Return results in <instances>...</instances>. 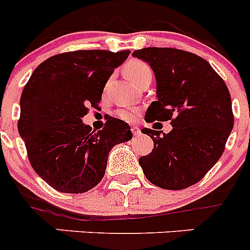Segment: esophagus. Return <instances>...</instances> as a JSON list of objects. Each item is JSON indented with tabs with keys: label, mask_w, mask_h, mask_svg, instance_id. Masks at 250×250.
I'll use <instances>...</instances> for the list:
<instances>
[{
	"label": "esophagus",
	"mask_w": 250,
	"mask_h": 250,
	"mask_svg": "<svg viewBox=\"0 0 250 250\" xmlns=\"http://www.w3.org/2000/svg\"><path fill=\"white\" fill-rule=\"evenodd\" d=\"M131 131H132V134H134V135H135V136H139L141 134L140 129H139L138 126H135V125H134V126H131Z\"/></svg>",
	"instance_id": "34e87169"
}]
</instances>
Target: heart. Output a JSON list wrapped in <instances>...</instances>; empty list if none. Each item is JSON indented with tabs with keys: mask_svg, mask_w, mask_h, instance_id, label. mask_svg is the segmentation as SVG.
<instances>
[{
	"mask_svg": "<svg viewBox=\"0 0 250 250\" xmlns=\"http://www.w3.org/2000/svg\"><path fill=\"white\" fill-rule=\"evenodd\" d=\"M124 72L126 75L129 80H131L134 83H140L145 79L152 77V71L147 63L143 62L140 60H130L129 62L124 67ZM118 116L123 120L131 121L135 119L136 111L134 109H123L118 111Z\"/></svg>",
	"mask_w": 250,
	"mask_h": 250,
	"instance_id": "b5f03b06",
	"label": "heart"
}]
</instances>
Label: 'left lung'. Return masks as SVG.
Segmentation results:
<instances>
[{
  "label": "left lung",
  "mask_w": 250,
  "mask_h": 250,
  "mask_svg": "<svg viewBox=\"0 0 250 250\" xmlns=\"http://www.w3.org/2000/svg\"><path fill=\"white\" fill-rule=\"evenodd\" d=\"M132 56L152 68L156 98L145 121H167L171 131L144 127L154 141L139 164L150 183L167 190H182L204 178L224 151L234 118L229 90L203 57L170 47H146Z\"/></svg>",
  "instance_id": "left-lung-1"
}]
</instances>
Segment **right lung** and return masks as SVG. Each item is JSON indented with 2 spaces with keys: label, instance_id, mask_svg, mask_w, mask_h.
<instances>
[{
  "label": "right lung",
  "instance_id": "1",
  "mask_svg": "<svg viewBox=\"0 0 250 250\" xmlns=\"http://www.w3.org/2000/svg\"><path fill=\"white\" fill-rule=\"evenodd\" d=\"M130 51L80 50L40 63L20 100V136L39 176L61 193L79 194L101 182L107 156L132 138L129 124L111 118L100 131L83 123Z\"/></svg>",
  "mask_w": 250,
  "mask_h": 250
}]
</instances>
